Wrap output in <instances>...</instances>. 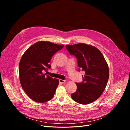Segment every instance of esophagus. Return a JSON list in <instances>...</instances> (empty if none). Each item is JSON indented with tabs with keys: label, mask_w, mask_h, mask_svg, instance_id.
I'll return each mask as SVG.
<instances>
[{
	"label": "esophagus",
	"mask_w": 130,
	"mask_h": 130,
	"mask_svg": "<svg viewBox=\"0 0 130 130\" xmlns=\"http://www.w3.org/2000/svg\"><path fill=\"white\" fill-rule=\"evenodd\" d=\"M66 81L65 80H62V79H60L59 80V82L60 83H65Z\"/></svg>",
	"instance_id": "esophagus-1"
}]
</instances>
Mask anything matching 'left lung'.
Instances as JSON below:
<instances>
[{"instance_id":"left-lung-1","label":"left lung","mask_w":130,"mask_h":130,"mask_svg":"<svg viewBox=\"0 0 130 130\" xmlns=\"http://www.w3.org/2000/svg\"><path fill=\"white\" fill-rule=\"evenodd\" d=\"M71 55L76 57L79 71H85L83 81L77 83V89L72 99L81 104H87L98 99L106 86L109 69L102 53L95 47L85 44L66 45Z\"/></svg>"}]
</instances>
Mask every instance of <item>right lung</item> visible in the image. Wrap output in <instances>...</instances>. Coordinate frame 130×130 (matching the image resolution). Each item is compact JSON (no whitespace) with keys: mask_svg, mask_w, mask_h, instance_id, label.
<instances>
[{"mask_svg":"<svg viewBox=\"0 0 130 130\" xmlns=\"http://www.w3.org/2000/svg\"><path fill=\"white\" fill-rule=\"evenodd\" d=\"M63 47L41 41L30 46L22 56L19 65L20 82L23 89L33 101L44 103L53 97L59 80L46 75L44 71L51 67V58Z\"/></svg>","mask_w":130,"mask_h":130,"instance_id":"right-lung-1","label":"right lung"}]
</instances>
